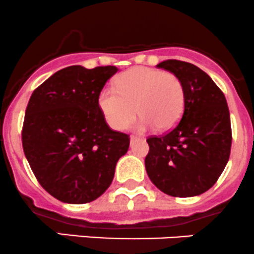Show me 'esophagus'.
Listing matches in <instances>:
<instances>
[{"instance_id": "34e87169", "label": "esophagus", "mask_w": 254, "mask_h": 254, "mask_svg": "<svg viewBox=\"0 0 254 254\" xmlns=\"http://www.w3.org/2000/svg\"><path fill=\"white\" fill-rule=\"evenodd\" d=\"M140 138L137 137V135H130V142H135V140H139Z\"/></svg>"}]
</instances>
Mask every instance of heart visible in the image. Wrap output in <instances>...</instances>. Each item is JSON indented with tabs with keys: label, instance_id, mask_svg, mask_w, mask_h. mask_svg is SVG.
<instances>
[{
	"label": "heart",
	"instance_id": "heart-1",
	"mask_svg": "<svg viewBox=\"0 0 254 254\" xmlns=\"http://www.w3.org/2000/svg\"><path fill=\"white\" fill-rule=\"evenodd\" d=\"M115 89H102L97 99L105 121L115 130L126 129L137 114L142 117L138 129H169L184 112L185 87L174 72L134 66L116 77Z\"/></svg>",
	"mask_w": 254,
	"mask_h": 254
}]
</instances>
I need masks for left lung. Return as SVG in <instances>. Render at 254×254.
<instances>
[{
	"label": "left lung",
	"instance_id": "left-lung-1",
	"mask_svg": "<svg viewBox=\"0 0 254 254\" xmlns=\"http://www.w3.org/2000/svg\"><path fill=\"white\" fill-rule=\"evenodd\" d=\"M157 67L182 79L185 107L172 130L147 138L145 170L160 191L196 196L213 187L230 158L232 130L226 97L206 72L190 63L169 59Z\"/></svg>",
	"mask_w": 254,
	"mask_h": 254
}]
</instances>
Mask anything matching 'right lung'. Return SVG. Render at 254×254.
Returning a JSON list of instances; mask_svg holds the SVG:
<instances>
[{
  "mask_svg": "<svg viewBox=\"0 0 254 254\" xmlns=\"http://www.w3.org/2000/svg\"><path fill=\"white\" fill-rule=\"evenodd\" d=\"M116 66L64 67L32 94L22 145L45 191L67 204H86L111 185L129 135L110 128L97 99Z\"/></svg>",
  "mask_w": 254,
  "mask_h": 254,
  "instance_id": "add662e5",
  "label": "right lung"
}]
</instances>
